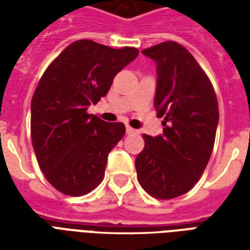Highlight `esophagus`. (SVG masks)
Segmentation results:
<instances>
[{
    "label": "esophagus",
    "instance_id": "obj_1",
    "mask_svg": "<svg viewBox=\"0 0 250 250\" xmlns=\"http://www.w3.org/2000/svg\"><path fill=\"white\" fill-rule=\"evenodd\" d=\"M125 132H127L128 135H131V134H138V131H136L135 128L130 127V125H127V127H125Z\"/></svg>",
    "mask_w": 250,
    "mask_h": 250
}]
</instances>
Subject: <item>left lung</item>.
I'll use <instances>...</instances> for the list:
<instances>
[{
  "mask_svg": "<svg viewBox=\"0 0 250 250\" xmlns=\"http://www.w3.org/2000/svg\"><path fill=\"white\" fill-rule=\"evenodd\" d=\"M157 62L154 105L163 134H143L145 148L135 159L138 181L157 199L188 193L209 162L218 125V102L208 75L175 41L142 51Z\"/></svg>",
  "mask_w": 250,
  "mask_h": 250,
  "instance_id": "obj_1",
  "label": "left lung"
}]
</instances>
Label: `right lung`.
<instances>
[{"label":"right lung","mask_w":250,"mask_h":250,"mask_svg":"<svg viewBox=\"0 0 250 250\" xmlns=\"http://www.w3.org/2000/svg\"><path fill=\"white\" fill-rule=\"evenodd\" d=\"M132 46L114 49L92 40L72 42L48 65L36 88L30 135L46 181L80 197L103 181L109 151L123 138V123L88 114L109 91L114 77L135 60Z\"/></svg>","instance_id":"obj_1"}]
</instances>
